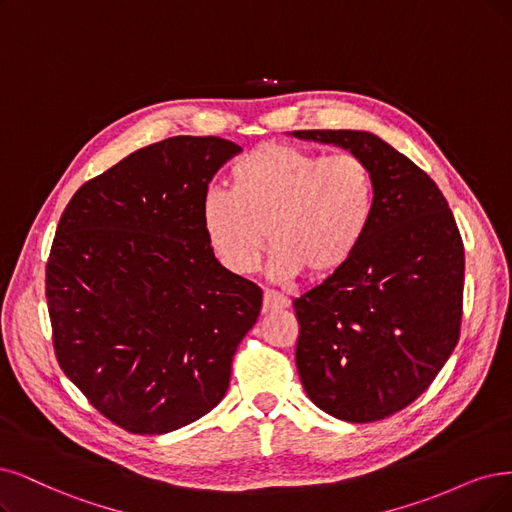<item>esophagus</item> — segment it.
I'll return each instance as SVG.
<instances>
[{
  "instance_id": "esophagus-1",
  "label": "esophagus",
  "mask_w": 512,
  "mask_h": 512,
  "mask_svg": "<svg viewBox=\"0 0 512 512\" xmlns=\"http://www.w3.org/2000/svg\"><path fill=\"white\" fill-rule=\"evenodd\" d=\"M289 297L274 293V291H266L263 293V312H276V310H285L289 308Z\"/></svg>"
}]
</instances>
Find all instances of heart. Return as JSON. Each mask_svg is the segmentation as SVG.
Returning a JSON list of instances; mask_svg holds the SVG:
<instances>
[{
	"label": "heart",
	"mask_w": 512,
	"mask_h": 512,
	"mask_svg": "<svg viewBox=\"0 0 512 512\" xmlns=\"http://www.w3.org/2000/svg\"><path fill=\"white\" fill-rule=\"evenodd\" d=\"M230 181L232 192L208 189L200 217L208 246L232 276L255 272L268 234L274 278H329L348 266L373 221V173L354 156L263 143L232 166Z\"/></svg>",
	"instance_id": "obj_1"
}]
</instances>
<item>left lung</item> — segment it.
<instances>
[{
	"mask_svg": "<svg viewBox=\"0 0 512 512\" xmlns=\"http://www.w3.org/2000/svg\"><path fill=\"white\" fill-rule=\"evenodd\" d=\"M348 149L375 181L361 249L293 301L295 363L310 401L367 424L405 409L460 339L464 244L449 204L420 166L365 130H293Z\"/></svg>",
	"mask_w": 512,
	"mask_h": 512,
	"instance_id": "left-lung-1",
	"label": "left lung"
}]
</instances>
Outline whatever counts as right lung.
<instances>
[{
    "label": "right lung",
    "instance_id": "right-lung-1",
    "mask_svg": "<svg viewBox=\"0 0 512 512\" xmlns=\"http://www.w3.org/2000/svg\"><path fill=\"white\" fill-rule=\"evenodd\" d=\"M242 147L173 137L137 149L69 200L46 263L56 361L132 434L173 432L219 405L261 289L225 272L200 208Z\"/></svg>",
    "mask_w": 512,
    "mask_h": 512
}]
</instances>
